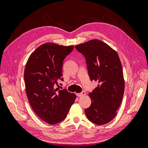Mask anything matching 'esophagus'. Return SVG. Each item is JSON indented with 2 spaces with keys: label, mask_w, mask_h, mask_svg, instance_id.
<instances>
[{
  "label": "esophagus",
  "mask_w": 148,
  "mask_h": 148,
  "mask_svg": "<svg viewBox=\"0 0 148 148\" xmlns=\"http://www.w3.org/2000/svg\"><path fill=\"white\" fill-rule=\"evenodd\" d=\"M86 95V92H85L84 91H83L82 92L77 93V96H78V97H81V96H84V95Z\"/></svg>",
  "instance_id": "34e87169"
}]
</instances>
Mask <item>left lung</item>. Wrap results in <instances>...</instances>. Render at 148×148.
Instances as JSON below:
<instances>
[{
	"mask_svg": "<svg viewBox=\"0 0 148 148\" xmlns=\"http://www.w3.org/2000/svg\"><path fill=\"white\" fill-rule=\"evenodd\" d=\"M84 56L91 81L99 83L92 92L90 107L84 110L87 118L98 125L109 123L117 114L125 89L122 66L117 53L105 42L90 40L75 46Z\"/></svg>",
	"mask_w": 148,
	"mask_h": 148,
	"instance_id": "8db88e82",
	"label": "left lung"
}]
</instances>
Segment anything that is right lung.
Instances as JSON below:
<instances>
[{"label":"right lung","mask_w":148,"mask_h":148,"mask_svg":"<svg viewBox=\"0 0 148 148\" xmlns=\"http://www.w3.org/2000/svg\"><path fill=\"white\" fill-rule=\"evenodd\" d=\"M73 48L45 43L31 53L26 64L24 79L29 104L38 117L50 125L65 119L77 97L65 89L55 88L58 82L64 81L63 61Z\"/></svg>","instance_id":"obj_1"}]
</instances>
